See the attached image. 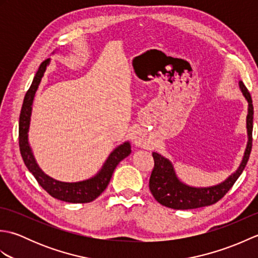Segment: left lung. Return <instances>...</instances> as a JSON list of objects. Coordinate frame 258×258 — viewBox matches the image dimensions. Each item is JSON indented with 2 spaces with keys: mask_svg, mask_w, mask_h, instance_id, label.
I'll return each instance as SVG.
<instances>
[{
  "mask_svg": "<svg viewBox=\"0 0 258 258\" xmlns=\"http://www.w3.org/2000/svg\"><path fill=\"white\" fill-rule=\"evenodd\" d=\"M239 89L248 102V114L247 119H246L248 142L243 161L237 171L218 185L211 186V187H191V186L185 185L177 178L172 163L167 158L154 152L153 153L154 168H153L150 177V189L152 195L160 204L174 208V210H191V208L213 205L223 199L224 195L232 188L234 183L236 182L239 175L244 171L250 155L251 142H253V135L251 134H253L254 115V107L250 94L242 81L239 82Z\"/></svg>",
  "mask_w": 258,
  "mask_h": 258,
  "instance_id": "left-lung-1",
  "label": "left lung"
}]
</instances>
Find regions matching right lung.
I'll use <instances>...</instances> for the list:
<instances>
[{
    "label": "right lung",
    "instance_id": "obj_1",
    "mask_svg": "<svg viewBox=\"0 0 258 258\" xmlns=\"http://www.w3.org/2000/svg\"><path fill=\"white\" fill-rule=\"evenodd\" d=\"M48 64H50V58L45 59L40 65L29 91L26 92L23 105L21 108L19 122V145L21 155L27 169L33 174L37 183L54 199L68 203H82V204L90 203L97 199L105 190L109 180H111L115 167L117 166L120 161L131 154V145L128 142H125L124 144L116 147L108 156L106 162L104 163L101 171L90 179L76 183H65L59 182V180L54 179L43 173L36 164L34 156H33L29 140H27V136H29L27 133H29L30 127L33 100H34L36 90L40 85V82Z\"/></svg>",
    "mask_w": 258,
    "mask_h": 258
}]
</instances>
